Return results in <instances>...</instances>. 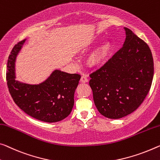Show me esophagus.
<instances>
[{
	"label": "esophagus",
	"mask_w": 160,
	"mask_h": 160,
	"mask_svg": "<svg viewBox=\"0 0 160 160\" xmlns=\"http://www.w3.org/2000/svg\"><path fill=\"white\" fill-rule=\"evenodd\" d=\"M88 82V78L87 77V76L83 75V76H82V77H81V82L87 83Z\"/></svg>",
	"instance_id": "esophagus-1"
}]
</instances>
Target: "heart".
<instances>
[{
    "label": "heart",
    "mask_w": 160,
    "mask_h": 160,
    "mask_svg": "<svg viewBox=\"0 0 160 160\" xmlns=\"http://www.w3.org/2000/svg\"><path fill=\"white\" fill-rule=\"evenodd\" d=\"M112 49V43L110 41H105L96 51L88 58V63L91 66L94 67L99 65L107 57L110 51Z\"/></svg>",
    "instance_id": "1"
}]
</instances>
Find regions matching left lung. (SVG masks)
<instances>
[{"label": "left lung", "mask_w": 160, "mask_h": 160, "mask_svg": "<svg viewBox=\"0 0 160 160\" xmlns=\"http://www.w3.org/2000/svg\"><path fill=\"white\" fill-rule=\"evenodd\" d=\"M124 28L126 38L122 48L90 74L96 107L109 119L134 112L149 92L154 76L150 48L130 29Z\"/></svg>", "instance_id": "obj_1"}]
</instances>
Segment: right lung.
I'll return each mask as SVG.
<instances>
[{
    "label": "right lung",
    "instance_id": "1",
    "mask_svg": "<svg viewBox=\"0 0 160 160\" xmlns=\"http://www.w3.org/2000/svg\"><path fill=\"white\" fill-rule=\"evenodd\" d=\"M26 39L12 49L7 63V85L14 102L32 117L45 122L61 121L70 114L81 76L56 69L39 84L16 80V61Z\"/></svg>",
    "mask_w": 160,
    "mask_h": 160
}]
</instances>
